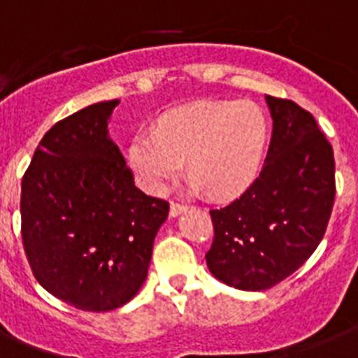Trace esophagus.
<instances>
[{
  "label": "esophagus",
  "mask_w": 358,
  "mask_h": 358,
  "mask_svg": "<svg viewBox=\"0 0 358 358\" xmlns=\"http://www.w3.org/2000/svg\"><path fill=\"white\" fill-rule=\"evenodd\" d=\"M185 210H187V206H184V204H180V202H171L169 215H171V217H176V215H180V213L185 212Z\"/></svg>",
  "instance_id": "esophagus-1"
}]
</instances>
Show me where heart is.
<instances>
[{
  "instance_id": "1",
  "label": "heart",
  "mask_w": 358,
  "mask_h": 358,
  "mask_svg": "<svg viewBox=\"0 0 358 358\" xmlns=\"http://www.w3.org/2000/svg\"><path fill=\"white\" fill-rule=\"evenodd\" d=\"M269 126L252 102H202L169 109L156 129L134 135L128 163L141 187L162 193L184 169L191 191L234 199L255 184L264 165Z\"/></svg>"
}]
</instances>
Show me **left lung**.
<instances>
[{"instance_id": "1", "label": "left lung", "mask_w": 358, "mask_h": 358, "mask_svg": "<svg viewBox=\"0 0 358 358\" xmlns=\"http://www.w3.org/2000/svg\"><path fill=\"white\" fill-rule=\"evenodd\" d=\"M271 143L260 176L229 206L212 210L208 269L232 288L260 292L289 277L316 250L333 212V146L292 100L266 96Z\"/></svg>"}]
</instances>
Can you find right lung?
Segmentation results:
<instances>
[{"instance_id": "right-lung-1", "label": "right lung", "mask_w": 358, "mask_h": 358, "mask_svg": "<svg viewBox=\"0 0 358 358\" xmlns=\"http://www.w3.org/2000/svg\"><path fill=\"white\" fill-rule=\"evenodd\" d=\"M119 100L48 129L22 178V239L31 271L69 305L108 312L143 286L169 202L145 195L108 131Z\"/></svg>"}]
</instances>
